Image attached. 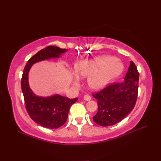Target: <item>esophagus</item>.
<instances>
[{"mask_svg":"<svg viewBox=\"0 0 161 161\" xmlns=\"http://www.w3.org/2000/svg\"><path fill=\"white\" fill-rule=\"evenodd\" d=\"M84 99L86 101H90L91 100V97L89 95H88V94H86V95H85L84 96Z\"/></svg>","mask_w":161,"mask_h":161,"instance_id":"1","label":"esophagus"}]
</instances>
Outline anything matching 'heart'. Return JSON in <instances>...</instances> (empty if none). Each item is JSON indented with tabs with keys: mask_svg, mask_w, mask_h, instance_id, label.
Returning a JSON list of instances; mask_svg holds the SVG:
<instances>
[{
	"mask_svg": "<svg viewBox=\"0 0 161 161\" xmlns=\"http://www.w3.org/2000/svg\"><path fill=\"white\" fill-rule=\"evenodd\" d=\"M123 65L119 59L107 55L78 61L75 65V73L78 77H87V83L92 90L100 91L122 73ZM73 84L77 86L79 80L74 76Z\"/></svg>",
	"mask_w": 161,
	"mask_h": 161,
	"instance_id": "1",
	"label": "heart"
}]
</instances>
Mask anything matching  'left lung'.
<instances>
[{"instance_id": "1", "label": "left lung", "mask_w": 161, "mask_h": 161, "mask_svg": "<svg viewBox=\"0 0 161 161\" xmlns=\"http://www.w3.org/2000/svg\"><path fill=\"white\" fill-rule=\"evenodd\" d=\"M139 73L130 61L125 80L108 85L93 96L97 99L98 111L93 117L97 125L108 126L117 124L126 117L135 107L138 97Z\"/></svg>"}]
</instances>
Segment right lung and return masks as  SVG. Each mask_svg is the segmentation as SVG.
<instances>
[{"label":"right lung","mask_w":161,"mask_h":161,"mask_svg":"<svg viewBox=\"0 0 161 161\" xmlns=\"http://www.w3.org/2000/svg\"><path fill=\"white\" fill-rule=\"evenodd\" d=\"M67 50L57 46H47L30 58L23 72L20 84L27 112L37 124L47 129H57L64 125L67 120L71 105L78 99H69L60 95L47 97L37 96L29 86L28 73L34 64L51 58H58Z\"/></svg>","instance_id":"obj_1"}]
</instances>
